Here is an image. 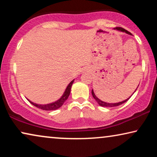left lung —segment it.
Segmentation results:
<instances>
[{"instance_id":"left-lung-1","label":"left lung","mask_w":157,"mask_h":157,"mask_svg":"<svg viewBox=\"0 0 157 157\" xmlns=\"http://www.w3.org/2000/svg\"><path fill=\"white\" fill-rule=\"evenodd\" d=\"M115 29L118 30V31H122V32H125V33H128V34H131L130 32H128V31H126V30H125V29H123V28H121V27H117V28H115ZM137 88H138V87H137ZM91 94H92V96H93V97L95 98V100L96 101H97L98 104H99L100 106H105V107H115V106H119V105H121L122 104H124V103H125L126 101H127L129 99V98L131 97V96H130V97L128 98H127V99L124 100V101H121V102L116 103V104H109V103H106V102L102 101H101L99 98H98L97 97H96V95L94 93L93 89H92V91H91Z\"/></svg>"}]
</instances>
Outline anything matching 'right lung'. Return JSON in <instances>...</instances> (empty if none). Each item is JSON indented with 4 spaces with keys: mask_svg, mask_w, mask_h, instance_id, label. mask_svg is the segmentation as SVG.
I'll list each match as a JSON object with an SVG mask.
<instances>
[{
    "mask_svg": "<svg viewBox=\"0 0 157 157\" xmlns=\"http://www.w3.org/2000/svg\"><path fill=\"white\" fill-rule=\"evenodd\" d=\"M74 80H73L71 81V83L68 85L67 88H66L65 92H64L63 96H61V98L56 101V102L51 103V104H46V105H40V104H34V103L31 102V101L29 100V101L31 103V104H33V106H35L37 108H39L40 109H43V110L45 111H51V110H56V109H59L62 105L63 104V103L67 100V98L69 96L70 92H71V86L74 83Z\"/></svg>",
    "mask_w": 157,
    "mask_h": 157,
    "instance_id": "right-lung-1",
    "label": "right lung"
}]
</instances>
